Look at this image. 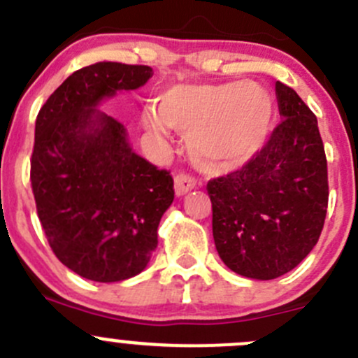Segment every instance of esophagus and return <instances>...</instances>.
Listing matches in <instances>:
<instances>
[{"label": "esophagus", "instance_id": "1", "mask_svg": "<svg viewBox=\"0 0 358 358\" xmlns=\"http://www.w3.org/2000/svg\"><path fill=\"white\" fill-rule=\"evenodd\" d=\"M196 186V180H194V178H191L189 174H178L174 178V187H176V194L178 196H182V194H186L187 191L193 189V187Z\"/></svg>", "mask_w": 358, "mask_h": 358}]
</instances>
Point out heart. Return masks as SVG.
Instances as JSON below:
<instances>
[{
    "label": "heart",
    "instance_id": "1",
    "mask_svg": "<svg viewBox=\"0 0 358 358\" xmlns=\"http://www.w3.org/2000/svg\"><path fill=\"white\" fill-rule=\"evenodd\" d=\"M273 120L270 92L254 81L221 85H176L146 108L143 125L153 139L169 130L187 134L191 162L207 174H224L245 165L264 144Z\"/></svg>",
    "mask_w": 358,
    "mask_h": 358
}]
</instances>
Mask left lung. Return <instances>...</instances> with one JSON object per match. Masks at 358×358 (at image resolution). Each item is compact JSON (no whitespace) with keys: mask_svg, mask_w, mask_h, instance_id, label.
<instances>
[{"mask_svg":"<svg viewBox=\"0 0 358 358\" xmlns=\"http://www.w3.org/2000/svg\"><path fill=\"white\" fill-rule=\"evenodd\" d=\"M282 122L242 169L207 182L212 233L235 273L271 280L294 270L324 228L327 160L317 116L287 85H275Z\"/></svg>","mask_w":358,"mask_h":358,"instance_id":"left-lung-1","label":"left lung"}]
</instances>
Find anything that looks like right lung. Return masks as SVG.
<instances>
[{"mask_svg": "<svg viewBox=\"0 0 358 358\" xmlns=\"http://www.w3.org/2000/svg\"><path fill=\"white\" fill-rule=\"evenodd\" d=\"M151 76L150 66L92 64L74 71L38 113L31 157L38 217L57 259L88 280L141 273L174 201L171 172L134 153L125 127L97 109Z\"/></svg>", "mask_w": 358, "mask_h": 358, "instance_id": "right-lung-1", "label": "right lung"}]
</instances>
